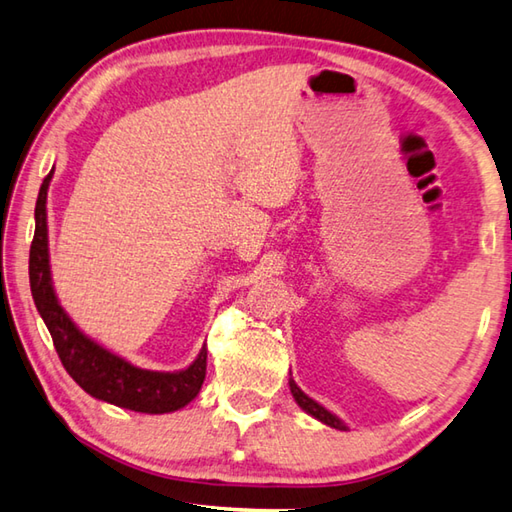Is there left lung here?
I'll use <instances>...</instances> for the list:
<instances>
[{
  "mask_svg": "<svg viewBox=\"0 0 512 512\" xmlns=\"http://www.w3.org/2000/svg\"><path fill=\"white\" fill-rule=\"evenodd\" d=\"M288 385H291V394H293V398H295V403L300 405L306 414H311L313 418H318V421H322L324 425L336 427V430H347V425L342 423L338 416H333L329 410H324V407H322L320 403H315L313 398L306 396V394L302 392V389L295 385V380H288Z\"/></svg>",
  "mask_w": 512,
  "mask_h": 512,
  "instance_id": "1",
  "label": "left lung"
}]
</instances>
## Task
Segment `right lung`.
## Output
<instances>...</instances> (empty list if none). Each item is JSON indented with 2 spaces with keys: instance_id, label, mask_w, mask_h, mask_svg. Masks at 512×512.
I'll return each mask as SVG.
<instances>
[{
  "instance_id": "right-lung-1",
  "label": "right lung",
  "mask_w": 512,
  "mask_h": 512,
  "mask_svg": "<svg viewBox=\"0 0 512 512\" xmlns=\"http://www.w3.org/2000/svg\"><path fill=\"white\" fill-rule=\"evenodd\" d=\"M51 176L53 170L42 181L35 203V235L29 255V277L35 306L51 333L64 369L89 396L98 398V401L143 414H167L181 410L199 394L203 378H206V345L188 369H141L85 336L60 306L51 282L49 228H46V190H49Z\"/></svg>"
}]
</instances>
